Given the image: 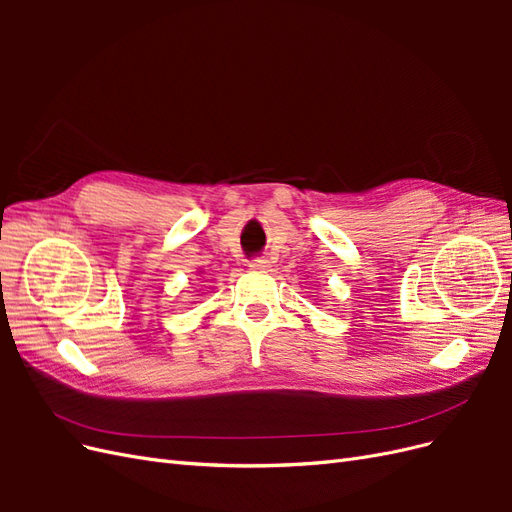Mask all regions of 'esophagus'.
<instances>
[{
  "label": "esophagus",
  "instance_id": "1",
  "mask_svg": "<svg viewBox=\"0 0 512 512\" xmlns=\"http://www.w3.org/2000/svg\"><path fill=\"white\" fill-rule=\"evenodd\" d=\"M250 267L256 271H267L271 267V262L267 258H252L250 260Z\"/></svg>",
  "mask_w": 512,
  "mask_h": 512
}]
</instances>
